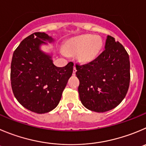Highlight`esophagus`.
<instances>
[{"label": "esophagus", "mask_w": 146, "mask_h": 146, "mask_svg": "<svg viewBox=\"0 0 146 146\" xmlns=\"http://www.w3.org/2000/svg\"><path fill=\"white\" fill-rule=\"evenodd\" d=\"M76 66L74 65V67H73V76H75V75H76Z\"/></svg>", "instance_id": "obj_1"}]
</instances>
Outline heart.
Listing matches in <instances>:
<instances>
[{"label": "heart", "mask_w": 146, "mask_h": 146, "mask_svg": "<svg viewBox=\"0 0 146 146\" xmlns=\"http://www.w3.org/2000/svg\"><path fill=\"white\" fill-rule=\"evenodd\" d=\"M102 47L103 42L99 36L82 35L68 39L64 44L63 50L67 54H76L78 62L87 64L99 56Z\"/></svg>", "instance_id": "obj_1"}]
</instances>
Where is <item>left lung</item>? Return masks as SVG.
<instances>
[{
	"mask_svg": "<svg viewBox=\"0 0 146 146\" xmlns=\"http://www.w3.org/2000/svg\"><path fill=\"white\" fill-rule=\"evenodd\" d=\"M78 94L83 105L91 111L104 112L119 105L130 86V58L125 47L107 36L105 50L94 61L76 65Z\"/></svg>",
	"mask_w": 146,
	"mask_h": 146,
	"instance_id": "1",
	"label": "left lung"
}]
</instances>
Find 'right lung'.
<instances>
[{
	"instance_id": "1",
	"label": "right lung",
	"mask_w": 146,
	"mask_h": 146,
	"mask_svg": "<svg viewBox=\"0 0 146 146\" xmlns=\"http://www.w3.org/2000/svg\"><path fill=\"white\" fill-rule=\"evenodd\" d=\"M44 41L54 39L44 32H35L21 41L15 50L11 65V83L15 97L27 110L44 114L59 104L72 76L73 63L56 67L52 56L40 50Z\"/></svg>"
}]
</instances>
